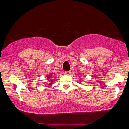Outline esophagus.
<instances>
[{
  "label": "esophagus",
  "mask_w": 129,
  "mask_h": 129,
  "mask_svg": "<svg viewBox=\"0 0 129 129\" xmlns=\"http://www.w3.org/2000/svg\"><path fill=\"white\" fill-rule=\"evenodd\" d=\"M70 73H71V71H66V72H65V75H70Z\"/></svg>",
  "instance_id": "esophagus-1"
}]
</instances>
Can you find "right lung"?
<instances>
[{"mask_svg": "<svg viewBox=\"0 0 129 129\" xmlns=\"http://www.w3.org/2000/svg\"><path fill=\"white\" fill-rule=\"evenodd\" d=\"M54 75H54V74L53 75V73H51L49 75H48V76H47V78H48V80H49V82H50L49 83V85H52V83H53V81L52 80V76H54Z\"/></svg>", "mask_w": 129, "mask_h": 129, "instance_id": "add662e5", "label": "right lung"}]
</instances>
